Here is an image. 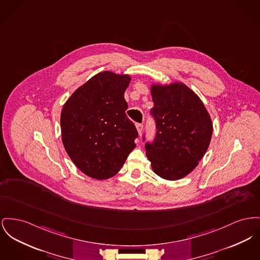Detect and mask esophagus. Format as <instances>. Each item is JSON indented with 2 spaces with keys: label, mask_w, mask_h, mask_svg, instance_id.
I'll return each mask as SVG.
<instances>
[{
  "label": "esophagus",
  "mask_w": 260,
  "mask_h": 260,
  "mask_svg": "<svg viewBox=\"0 0 260 260\" xmlns=\"http://www.w3.org/2000/svg\"><path fill=\"white\" fill-rule=\"evenodd\" d=\"M136 126H137V129H138V135H141L142 129H143V124L142 123H137Z\"/></svg>",
  "instance_id": "34e87169"
}]
</instances>
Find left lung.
I'll use <instances>...</instances> for the list:
<instances>
[{"instance_id":"obj_1","label":"left lung","mask_w":260,"mask_h":260,"mask_svg":"<svg viewBox=\"0 0 260 260\" xmlns=\"http://www.w3.org/2000/svg\"><path fill=\"white\" fill-rule=\"evenodd\" d=\"M156 137L146 143L153 172L168 181L181 180L199 165L210 144L213 124L199 95L181 81L150 87Z\"/></svg>"}]
</instances>
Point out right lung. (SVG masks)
Masks as SVG:
<instances>
[{"instance_id":"obj_1","label":"right lung","mask_w":260,"mask_h":260,"mask_svg":"<svg viewBox=\"0 0 260 260\" xmlns=\"http://www.w3.org/2000/svg\"><path fill=\"white\" fill-rule=\"evenodd\" d=\"M132 77L101 72L63 104L61 141L74 164L96 180L114 177L137 144L138 134L125 115L124 91Z\"/></svg>"}]
</instances>
